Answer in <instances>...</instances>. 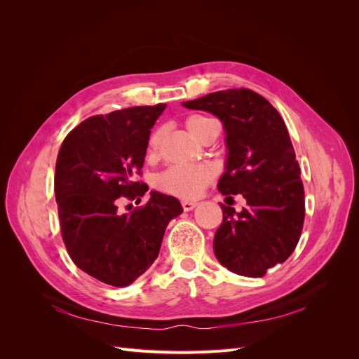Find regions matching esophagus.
Segmentation results:
<instances>
[{"label": "esophagus", "mask_w": 359, "mask_h": 359, "mask_svg": "<svg viewBox=\"0 0 359 359\" xmlns=\"http://www.w3.org/2000/svg\"><path fill=\"white\" fill-rule=\"evenodd\" d=\"M181 205H182V210H184V211H191V210L194 208V206H196V205H198V202L184 199V201H181Z\"/></svg>", "instance_id": "esophagus-1"}]
</instances>
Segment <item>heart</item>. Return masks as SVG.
Returning <instances> with one entry per match:
<instances>
[{"instance_id": "heart-1", "label": "heart", "mask_w": 359, "mask_h": 359, "mask_svg": "<svg viewBox=\"0 0 359 359\" xmlns=\"http://www.w3.org/2000/svg\"><path fill=\"white\" fill-rule=\"evenodd\" d=\"M215 121L210 116L191 115L186 126L189 132L201 139ZM161 140V128H156L147 142V156L154 157ZM212 178V169L206 165H173L158 175V187L170 194L182 198H194Z\"/></svg>"}]
</instances>
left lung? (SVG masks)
<instances>
[{
  "label": "left lung",
  "instance_id": "1",
  "mask_svg": "<svg viewBox=\"0 0 359 359\" xmlns=\"http://www.w3.org/2000/svg\"><path fill=\"white\" fill-rule=\"evenodd\" d=\"M182 106L220 118L229 154L217 189L247 201L241 212L220 203L214 255L235 274L264 277L293 253L306 217L301 169L283 118L247 88L211 93Z\"/></svg>",
  "mask_w": 359,
  "mask_h": 359
}]
</instances>
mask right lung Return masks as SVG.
<instances>
[{"label":"right lung","instance_id":"obj_1","mask_svg":"<svg viewBox=\"0 0 359 359\" xmlns=\"http://www.w3.org/2000/svg\"><path fill=\"white\" fill-rule=\"evenodd\" d=\"M166 104L135 106L86 118L62 140L55 166V199L62 241L74 265L115 287L128 286L153 265L166 227L182 212L180 201L151 191L128 214L121 199L140 202L151 127Z\"/></svg>","mask_w":359,"mask_h":359}]
</instances>
